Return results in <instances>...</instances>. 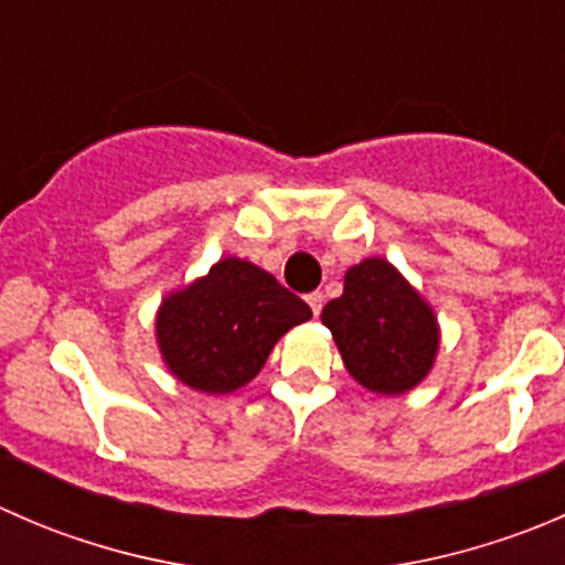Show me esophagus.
<instances>
[{"mask_svg": "<svg viewBox=\"0 0 565 565\" xmlns=\"http://www.w3.org/2000/svg\"><path fill=\"white\" fill-rule=\"evenodd\" d=\"M306 303L311 306V311H315V317L319 315V311H322V303H324V295L322 292H311V295H306Z\"/></svg>", "mask_w": 565, "mask_h": 565, "instance_id": "34e87169", "label": "esophagus"}]
</instances>
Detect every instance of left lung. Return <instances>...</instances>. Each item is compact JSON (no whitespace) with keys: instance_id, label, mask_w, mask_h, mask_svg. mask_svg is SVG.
Here are the masks:
<instances>
[{"instance_id":"1","label":"left lung","mask_w":565,"mask_h":565,"mask_svg":"<svg viewBox=\"0 0 565 565\" xmlns=\"http://www.w3.org/2000/svg\"><path fill=\"white\" fill-rule=\"evenodd\" d=\"M347 372L363 388L396 396L435 366L440 328L431 306L388 259H363L344 276V292L322 309Z\"/></svg>"}]
</instances>
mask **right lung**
Listing matches in <instances>:
<instances>
[{"label": "right lung", "mask_w": 565, "mask_h": 565, "mask_svg": "<svg viewBox=\"0 0 565 565\" xmlns=\"http://www.w3.org/2000/svg\"><path fill=\"white\" fill-rule=\"evenodd\" d=\"M306 319L309 306L270 273L226 256L163 298L156 339L169 372L188 388L232 393L250 383L276 341Z\"/></svg>", "instance_id": "obj_1"}]
</instances>
